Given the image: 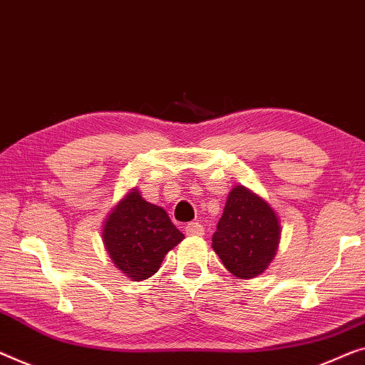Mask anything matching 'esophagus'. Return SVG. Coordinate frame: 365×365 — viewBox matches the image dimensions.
I'll return each mask as SVG.
<instances>
[{
    "mask_svg": "<svg viewBox=\"0 0 365 365\" xmlns=\"http://www.w3.org/2000/svg\"><path fill=\"white\" fill-rule=\"evenodd\" d=\"M185 232H187V236H203L205 230L200 222H188V225L185 226Z\"/></svg>",
    "mask_w": 365,
    "mask_h": 365,
    "instance_id": "obj_1",
    "label": "esophagus"
}]
</instances>
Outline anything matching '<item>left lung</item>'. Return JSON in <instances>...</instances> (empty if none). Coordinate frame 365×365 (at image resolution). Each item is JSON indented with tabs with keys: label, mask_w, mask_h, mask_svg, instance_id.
<instances>
[{
	"label": "left lung",
	"mask_w": 365,
	"mask_h": 365,
	"mask_svg": "<svg viewBox=\"0 0 365 365\" xmlns=\"http://www.w3.org/2000/svg\"><path fill=\"white\" fill-rule=\"evenodd\" d=\"M279 241V217L272 206L236 185L213 235V249L225 267L239 279H254L274 260Z\"/></svg>",
	"instance_id": "obj_1"
}]
</instances>
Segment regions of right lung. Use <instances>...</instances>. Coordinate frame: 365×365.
<instances>
[{
	"mask_svg": "<svg viewBox=\"0 0 365 365\" xmlns=\"http://www.w3.org/2000/svg\"><path fill=\"white\" fill-rule=\"evenodd\" d=\"M183 239L167 211L148 203L138 188L114 206L103 226V242L113 264L134 282L154 275L167 252Z\"/></svg>",
	"mask_w": 365,
	"mask_h": 365,
	"instance_id": "right-lung-1",
	"label": "right lung"
}]
</instances>
